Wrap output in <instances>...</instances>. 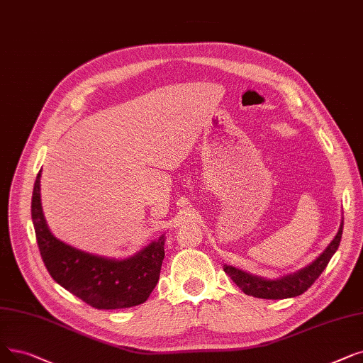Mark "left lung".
<instances>
[{"label": "left lung", "instance_id": "left-lung-1", "mask_svg": "<svg viewBox=\"0 0 363 363\" xmlns=\"http://www.w3.org/2000/svg\"><path fill=\"white\" fill-rule=\"evenodd\" d=\"M342 227H344V219L341 220L340 230L334 238V240L328 245V247L322 252V254L311 264L304 267V269L298 270L292 274L283 276L280 279H264L259 276L249 274L231 265H224V272L246 295L262 298V299H283V298L298 296L304 294L326 269L328 262L330 261V258H333V255L335 254L340 246Z\"/></svg>", "mask_w": 363, "mask_h": 363}]
</instances>
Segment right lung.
Instances as JSON below:
<instances>
[{"mask_svg": "<svg viewBox=\"0 0 363 363\" xmlns=\"http://www.w3.org/2000/svg\"><path fill=\"white\" fill-rule=\"evenodd\" d=\"M38 172L30 215L47 272L62 288L98 310L129 308L145 303L160 277L164 234L124 259L91 255L56 239L47 227L41 208Z\"/></svg>", "mask_w": 363, "mask_h": 363, "instance_id": "add662e5", "label": "right lung"}]
</instances>
